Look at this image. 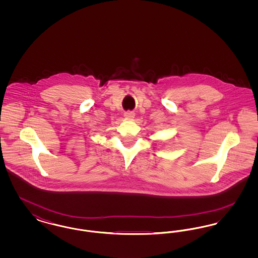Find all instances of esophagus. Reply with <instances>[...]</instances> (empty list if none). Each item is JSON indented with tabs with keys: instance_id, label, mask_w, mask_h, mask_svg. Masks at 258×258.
Masks as SVG:
<instances>
[{
	"instance_id": "obj_1",
	"label": "esophagus",
	"mask_w": 258,
	"mask_h": 258,
	"mask_svg": "<svg viewBox=\"0 0 258 258\" xmlns=\"http://www.w3.org/2000/svg\"><path fill=\"white\" fill-rule=\"evenodd\" d=\"M135 112H133V111H126V112H124V117L126 118V119H130V120H132L133 118H135Z\"/></svg>"
}]
</instances>
